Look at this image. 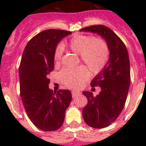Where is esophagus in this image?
<instances>
[{"label": "esophagus", "instance_id": "esophagus-1", "mask_svg": "<svg viewBox=\"0 0 146 146\" xmlns=\"http://www.w3.org/2000/svg\"><path fill=\"white\" fill-rule=\"evenodd\" d=\"M79 95H80V92H79L72 91V96H73V98L76 97V96H79Z\"/></svg>", "mask_w": 146, "mask_h": 146}]
</instances>
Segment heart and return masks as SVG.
I'll return each instance as SVG.
<instances>
[{
    "label": "heart",
    "instance_id": "1",
    "mask_svg": "<svg viewBox=\"0 0 146 146\" xmlns=\"http://www.w3.org/2000/svg\"><path fill=\"white\" fill-rule=\"evenodd\" d=\"M63 47L80 55L81 60L93 74L100 73L104 69L109 58V48L104 40L92 35L78 34L64 42ZM63 49L56 48L54 53V61L56 66L61 62ZM61 80L69 88L76 89L89 77V72L83 66L76 69L65 68L60 72Z\"/></svg>",
    "mask_w": 146,
    "mask_h": 146
}]
</instances>
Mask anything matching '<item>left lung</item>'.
<instances>
[{
    "mask_svg": "<svg viewBox=\"0 0 146 146\" xmlns=\"http://www.w3.org/2000/svg\"><path fill=\"white\" fill-rule=\"evenodd\" d=\"M98 33L107 42L110 57L104 69L91 82L92 87H101L96 96L83 92L88 103L82 109L85 122L93 128H104L114 122L126 103L129 84L130 67L128 51L123 41L102 25L90 26L80 29Z\"/></svg>",
    "mask_w": 146,
    "mask_h": 146,
    "instance_id": "left-lung-1",
    "label": "left lung"
}]
</instances>
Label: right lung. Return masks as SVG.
I'll use <instances>...</instances> for the list:
<instances>
[{
    "instance_id": "right-lung-1",
    "label": "right lung",
    "mask_w": 146,
    "mask_h": 146,
    "mask_svg": "<svg viewBox=\"0 0 146 146\" xmlns=\"http://www.w3.org/2000/svg\"><path fill=\"white\" fill-rule=\"evenodd\" d=\"M71 32L47 29L35 35L24 49L19 67L22 102L29 118L38 129L54 131L61 127L72 99L70 91L48 88L57 43Z\"/></svg>"
}]
</instances>
